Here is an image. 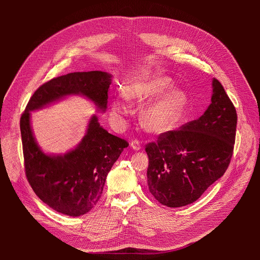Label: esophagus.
<instances>
[{
    "instance_id": "1",
    "label": "esophagus",
    "mask_w": 260,
    "mask_h": 260,
    "mask_svg": "<svg viewBox=\"0 0 260 260\" xmlns=\"http://www.w3.org/2000/svg\"><path fill=\"white\" fill-rule=\"evenodd\" d=\"M131 147L133 148L134 150H140L141 149V142H140V140H138V139H135V140H133L132 142H131Z\"/></svg>"
}]
</instances>
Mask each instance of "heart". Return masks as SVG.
<instances>
[{
    "label": "heart",
    "instance_id": "1",
    "mask_svg": "<svg viewBox=\"0 0 260 260\" xmlns=\"http://www.w3.org/2000/svg\"><path fill=\"white\" fill-rule=\"evenodd\" d=\"M171 86V80L164 76H154L137 81L126 88L128 100L143 103L150 101ZM187 96L179 88H173L155 101L147 105L142 111V123L150 132L160 133L172 127L182 116ZM128 110L122 99H116L112 104V113L116 118L124 115Z\"/></svg>",
    "mask_w": 260,
    "mask_h": 260
}]
</instances>
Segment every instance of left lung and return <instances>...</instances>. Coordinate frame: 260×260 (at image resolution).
Wrapping results in <instances>:
<instances>
[{
	"instance_id": "left-lung-1",
	"label": "left lung",
	"mask_w": 260,
	"mask_h": 260,
	"mask_svg": "<svg viewBox=\"0 0 260 260\" xmlns=\"http://www.w3.org/2000/svg\"><path fill=\"white\" fill-rule=\"evenodd\" d=\"M238 115L223 86L213 79L206 112L145 147L148 188L161 205L178 208L196 202L223 176L234 153Z\"/></svg>"
}]
</instances>
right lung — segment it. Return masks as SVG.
<instances>
[{
  "label": "right lung",
  "mask_w": 260,
  "mask_h": 260,
  "mask_svg": "<svg viewBox=\"0 0 260 260\" xmlns=\"http://www.w3.org/2000/svg\"><path fill=\"white\" fill-rule=\"evenodd\" d=\"M111 76L101 71L70 73L37 89L20 117V133L26 179L43 203L54 211L77 217L100 201L108 173L128 143L109 134L93 116L87 133L75 149L63 156L43 153L29 124V112L64 95L80 93L103 111L107 108Z\"/></svg>",
  "instance_id": "obj_1"
}]
</instances>
